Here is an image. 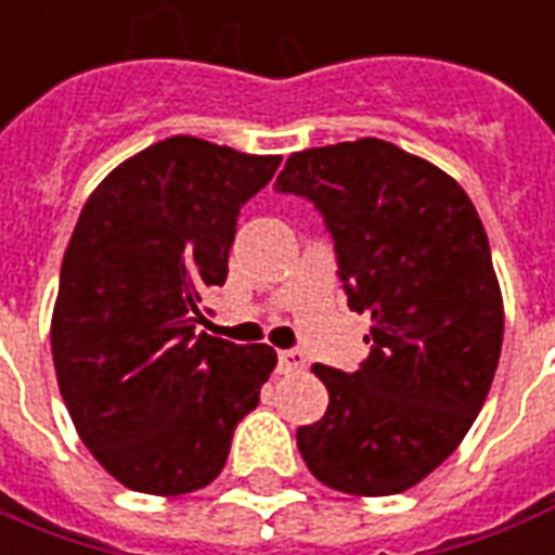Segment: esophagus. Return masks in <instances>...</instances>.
I'll use <instances>...</instances> for the list:
<instances>
[{"label": "esophagus", "instance_id": "34e87169", "mask_svg": "<svg viewBox=\"0 0 555 555\" xmlns=\"http://www.w3.org/2000/svg\"><path fill=\"white\" fill-rule=\"evenodd\" d=\"M278 366L281 372H298L306 366V354L300 349H286V352L278 354Z\"/></svg>", "mask_w": 555, "mask_h": 555}]
</instances>
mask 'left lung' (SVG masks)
I'll use <instances>...</instances> for the list:
<instances>
[{"label": "left lung", "mask_w": 555, "mask_h": 555, "mask_svg": "<svg viewBox=\"0 0 555 555\" xmlns=\"http://www.w3.org/2000/svg\"><path fill=\"white\" fill-rule=\"evenodd\" d=\"M274 189L314 203L349 309L372 314L361 370L312 366L330 406L298 429L300 455L340 493H403L461 444L499 366L485 225L453 177L375 137L292 154Z\"/></svg>", "instance_id": "obj_1"}]
</instances>
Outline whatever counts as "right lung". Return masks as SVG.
Listing matches in <instances>:
<instances>
[{"instance_id": "add662e5", "label": "right lung", "mask_w": 555, "mask_h": 555, "mask_svg": "<svg viewBox=\"0 0 555 555\" xmlns=\"http://www.w3.org/2000/svg\"><path fill=\"white\" fill-rule=\"evenodd\" d=\"M281 157L168 137L82 206L60 272L51 352L82 444L128 490L211 485L278 363L266 344L194 332L223 286L237 215Z\"/></svg>"}]
</instances>
